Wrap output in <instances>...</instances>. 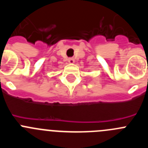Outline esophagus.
<instances>
[{
	"instance_id": "esophagus-1",
	"label": "esophagus",
	"mask_w": 148,
	"mask_h": 148,
	"mask_svg": "<svg viewBox=\"0 0 148 148\" xmlns=\"http://www.w3.org/2000/svg\"><path fill=\"white\" fill-rule=\"evenodd\" d=\"M74 62H75V61H74V59H73V58H70V59H68V62L70 64H73Z\"/></svg>"
}]
</instances>
